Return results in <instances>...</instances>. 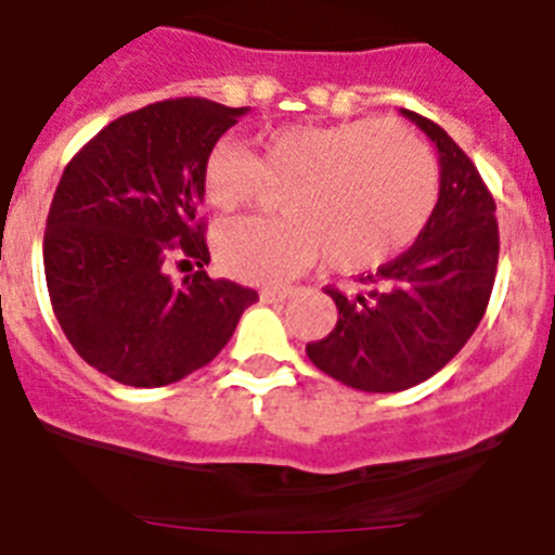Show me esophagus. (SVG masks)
Segmentation results:
<instances>
[{
	"label": "esophagus",
	"mask_w": 555,
	"mask_h": 555,
	"mask_svg": "<svg viewBox=\"0 0 555 555\" xmlns=\"http://www.w3.org/2000/svg\"><path fill=\"white\" fill-rule=\"evenodd\" d=\"M288 297H292V288H286V286H267L261 292V300L263 302H283V300H288Z\"/></svg>",
	"instance_id": "esophagus-1"
}]
</instances>
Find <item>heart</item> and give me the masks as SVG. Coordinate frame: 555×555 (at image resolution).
<instances>
[{
    "mask_svg": "<svg viewBox=\"0 0 555 555\" xmlns=\"http://www.w3.org/2000/svg\"><path fill=\"white\" fill-rule=\"evenodd\" d=\"M199 189L219 214L286 189V219H235L214 235L224 272L283 283L320 258L352 274L409 247L436 205V160L425 141L397 121L286 125L267 132L255 155L235 141L210 146Z\"/></svg>",
    "mask_w": 555,
    "mask_h": 555,
    "instance_id": "obj_1",
    "label": "heart"
}]
</instances>
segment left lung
Here are the masks:
<instances>
[{"label":"left lung","mask_w":555,"mask_h":555,"mask_svg":"<svg viewBox=\"0 0 555 555\" xmlns=\"http://www.w3.org/2000/svg\"><path fill=\"white\" fill-rule=\"evenodd\" d=\"M439 150V199L416 242L361 274L352 294L327 286L336 327L306 347L317 370L361 391H403L453 361L487 313L498 274L494 199L467 152L436 121L403 111Z\"/></svg>","instance_id":"left-lung-1"}]
</instances>
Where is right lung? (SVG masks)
<instances>
[{"label":"right lung","instance_id":"add662e5","mask_svg":"<svg viewBox=\"0 0 555 555\" xmlns=\"http://www.w3.org/2000/svg\"><path fill=\"white\" fill-rule=\"evenodd\" d=\"M203 96L102 127L63 169L43 233L49 300L77 356L125 386L175 384L219 356L258 292L214 281L199 171L244 116ZM169 260L197 262L183 284Z\"/></svg>","mask_w":555,"mask_h":555}]
</instances>
